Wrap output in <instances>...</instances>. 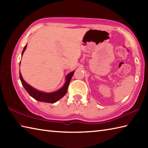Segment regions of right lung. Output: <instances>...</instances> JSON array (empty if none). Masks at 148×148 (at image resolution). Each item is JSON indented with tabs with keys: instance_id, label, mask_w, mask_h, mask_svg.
Masks as SVG:
<instances>
[{
	"instance_id": "obj_1",
	"label": "right lung",
	"mask_w": 148,
	"mask_h": 148,
	"mask_svg": "<svg viewBox=\"0 0 148 148\" xmlns=\"http://www.w3.org/2000/svg\"><path fill=\"white\" fill-rule=\"evenodd\" d=\"M27 46V45L24 47L23 51H22V53H21L22 55H23L25 50L26 49ZM74 71L69 73L67 76H66V82L64 85V86H63L62 88H60L59 90L53 93H45L42 92H39V91L34 88L30 86L29 84H28L25 81L23 80L20 72V79L21 80V84H23V87L25 88V89L27 90V92L29 93V95L32 97H33L34 99H35L36 100H38V101H40V102L53 103L56 102V101H58V100L60 99L61 98H62V97L65 95V93H67L69 84L70 83L71 78L72 76L74 75Z\"/></svg>"
}]
</instances>
